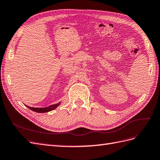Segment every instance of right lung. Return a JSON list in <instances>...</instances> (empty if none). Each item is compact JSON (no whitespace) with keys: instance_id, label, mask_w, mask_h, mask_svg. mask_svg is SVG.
<instances>
[{"instance_id":"1","label":"right lung","mask_w":160,"mask_h":160,"mask_svg":"<svg viewBox=\"0 0 160 160\" xmlns=\"http://www.w3.org/2000/svg\"><path fill=\"white\" fill-rule=\"evenodd\" d=\"M61 102L58 103L57 104L55 105H52L49 106V107H47V108H31V107H28V106H27L28 108H29L30 109H31L33 111H35V112L37 113H47V112H49V111H51L53 109H56L58 106L60 105Z\"/></svg>"}]
</instances>
